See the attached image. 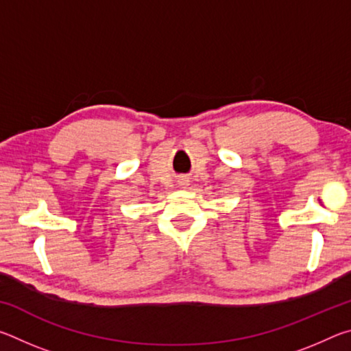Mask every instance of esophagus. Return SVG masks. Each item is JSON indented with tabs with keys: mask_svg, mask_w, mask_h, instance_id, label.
Wrapping results in <instances>:
<instances>
[{
	"mask_svg": "<svg viewBox=\"0 0 351 351\" xmlns=\"http://www.w3.org/2000/svg\"><path fill=\"white\" fill-rule=\"evenodd\" d=\"M181 184H182V186H186V180H184V181H181Z\"/></svg>",
	"mask_w": 351,
	"mask_h": 351,
	"instance_id": "esophagus-1",
	"label": "esophagus"
}]
</instances>
